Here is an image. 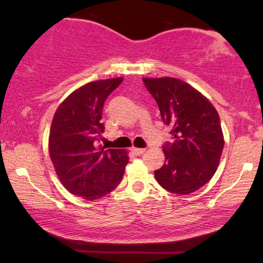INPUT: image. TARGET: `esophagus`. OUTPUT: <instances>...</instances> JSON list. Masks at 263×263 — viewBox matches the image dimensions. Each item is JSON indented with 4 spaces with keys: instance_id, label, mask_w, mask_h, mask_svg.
<instances>
[{
    "instance_id": "obj_1",
    "label": "esophagus",
    "mask_w": 263,
    "mask_h": 263,
    "mask_svg": "<svg viewBox=\"0 0 263 263\" xmlns=\"http://www.w3.org/2000/svg\"><path fill=\"white\" fill-rule=\"evenodd\" d=\"M132 152L135 154V156H140V154L145 153L146 149L145 148H136V147H133L132 148Z\"/></svg>"
}]
</instances>
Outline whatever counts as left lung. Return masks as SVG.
Segmentation results:
<instances>
[{"instance_id":"obj_1","label":"left lung","mask_w":263,"mask_h":263,"mask_svg":"<svg viewBox=\"0 0 263 263\" xmlns=\"http://www.w3.org/2000/svg\"><path fill=\"white\" fill-rule=\"evenodd\" d=\"M142 81L172 135V141L163 145L165 163L154 176L170 193L196 192L213 177L224 148L217 110L206 97L179 79L143 78Z\"/></svg>"}]
</instances>
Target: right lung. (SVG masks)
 <instances>
[{
	"instance_id": "obj_1",
	"label": "right lung",
	"mask_w": 263,
	"mask_h": 263,
	"mask_svg": "<svg viewBox=\"0 0 263 263\" xmlns=\"http://www.w3.org/2000/svg\"><path fill=\"white\" fill-rule=\"evenodd\" d=\"M123 79L93 81L74 91L56 110L49 136L50 158L73 195L92 201L112 192L129 158L123 149L97 148L104 133V103Z\"/></svg>"
}]
</instances>
